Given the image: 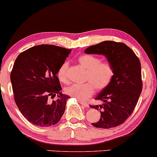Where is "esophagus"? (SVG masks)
<instances>
[{"label":"esophagus","instance_id":"esophagus-1","mask_svg":"<svg viewBox=\"0 0 157 157\" xmlns=\"http://www.w3.org/2000/svg\"><path fill=\"white\" fill-rule=\"evenodd\" d=\"M79 102L80 103L81 105H82V106L85 107H89V105H88V104L87 103V102H85V101H79Z\"/></svg>","mask_w":157,"mask_h":157}]
</instances>
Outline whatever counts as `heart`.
Segmentation results:
<instances>
[{
    "mask_svg": "<svg viewBox=\"0 0 157 157\" xmlns=\"http://www.w3.org/2000/svg\"><path fill=\"white\" fill-rule=\"evenodd\" d=\"M79 63L87 69L83 84H73L66 88L68 95L79 100H86L94 93V87L98 90L107 88L114 77V68L108 61H101L97 56L83 55L78 58ZM68 62L60 66L57 75L60 82H68Z\"/></svg>",
    "mask_w": 157,
    "mask_h": 157,
    "instance_id": "1",
    "label": "heart"
}]
</instances>
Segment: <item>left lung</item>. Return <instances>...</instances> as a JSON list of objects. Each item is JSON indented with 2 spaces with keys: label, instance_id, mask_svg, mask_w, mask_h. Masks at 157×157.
<instances>
[{
  "label": "left lung",
  "instance_id": "left-lung-1",
  "mask_svg": "<svg viewBox=\"0 0 157 157\" xmlns=\"http://www.w3.org/2000/svg\"><path fill=\"white\" fill-rule=\"evenodd\" d=\"M85 52L103 55L114 68L112 82L95 98L102 104L90 106L101 113L99 121L92 125L102 129L116 127L131 116L142 91L139 58L127 45L113 41L90 46Z\"/></svg>",
  "mask_w": 157,
  "mask_h": 157
}]
</instances>
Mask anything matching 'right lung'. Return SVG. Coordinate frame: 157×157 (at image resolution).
<instances>
[{
    "instance_id": "right-lung-1",
    "label": "right lung",
    "mask_w": 157,
    "mask_h": 157,
    "mask_svg": "<svg viewBox=\"0 0 157 157\" xmlns=\"http://www.w3.org/2000/svg\"><path fill=\"white\" fill-rule=\"evenodd\" d=\"M71 50L41 44L25 50L15 60L10 78L14 101L25 118L36 126L55 125L63 115L69 96L60 92L57 73ZM57 95L56 100L50 102Z\"/></svg>"
}]
</instances>
